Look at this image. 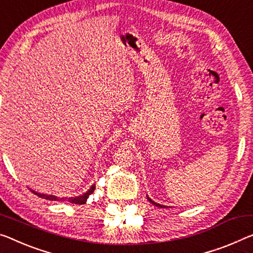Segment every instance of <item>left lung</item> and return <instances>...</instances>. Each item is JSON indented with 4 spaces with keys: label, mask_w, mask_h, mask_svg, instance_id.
I'll return each mask as SVG.
<instances>
[{
    "label": "left lung",
    "mask_w": 253,
    "mask_h": 253,
    "mask_svg": "<svg viewBox=\"0 0 253 253\" xmlns=\"http://www.w3.org/2000/svg\"><path fill=\"white\" fill-rule=\"evenodd\" d=\"M147 199H148L149 203H151V204L155 205V206H157V207H159V208H165V207H166V206H164V205H159V204H157V203H155V201L151 200L148 196H147Z\"/></svg>",
    "instance_id": "obj_1"
}]
</instances>
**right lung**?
Returning <instances> with one entry per match:
<instances>
[{
  "instance_id": "obj_1",
  "label": "right lung",
  "mask_w": 253,
  "mask_h": 253,
  "mask_svg": "<svg viewBox=\"0 0 253 253\" xmlns=\"http://www.w3.org/2000/svg\"><path fill=\"white\" fill-rule=\"evenodd\" d=\"M96 189V184H92L89 190H87L86 192L81 194V196H78V197H70V198H60L57 196H53V194H44V193H40L37 191H34L33 192L35 194H37L38 197L41 198H44L46 200H52V201H68V203H71V204H76V205H84L86 204L87 199L89 198V196L95 191Z\"/></svg>"
}]
</instances>
